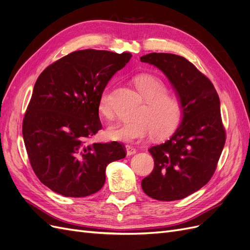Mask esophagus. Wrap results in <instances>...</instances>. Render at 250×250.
<instances>
[{
    "label": "esophagus",
    "instance_id": "1",
    "mask_svg": "<svg viewBox=\"0 0 250 250\" xmlns=\"http://www.w3.org/2000/svg\"><path fill=\"white\" fill-rule=\"evenodd\" d=\"M126 152H127V155H133V154L137 153V150H135V148H133L132 146L127 145L126 146Z\"/></svg>",
    "mask_w": 250,
    "mask_h": 250
}]
</instances>
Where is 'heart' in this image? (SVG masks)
I'll return each instance as SVG.
<instances>
[{"mask_svg": "<svg viewBox=\"0 0 250 250\" xmlns=\"http://www.w3.org/2000/svg\"><path fill=\"white\" fill-rule=\"evenodd\" d=\"M145 105L138 113V120L118 121L107 128V135L112 141L134 142L154 133L156 138L168 137L180 124L183 105L178 98L167 94L165 83L152 75H140L135 78ZM98 109L105 118L113 115L109 89H104L99 98Z\"/></svg>", "mask_w": 250, "mask_h": 250, "instance_id": "obj_1", "label": "heart"}]
</instances>
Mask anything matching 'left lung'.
Wrapping results in <instances>:
<instances>
[{"label": "left lung", "mask_w": 250, "mask_h": 250, "mask_svg": "<svg viewBox=\"0 0 250 250\" xmlns=\"http://www.w3.org/2000/svg\"><path fill=\"white\" fill-rule=\"evenodd\" d=\"M141 62L166 75L183 105V118L175 132L148 150L154 168L142 180V188L156 200L183 199L208 183L222 153L225 131L220 100L213 83L185 57L150 53Z\"/></svg>", "instance_id": "obj_1"}]
</instances>
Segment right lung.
Listing matches in <instances>:
<instances>
[{
    "mask_svg": "<svg viewBox=\"0 0 250 250\" xmlns=\"http://www.w3.org/2000/svg\"><path fill=\"white\" fill-rule=\"evenodd\" d=\"M131 54L81 50L60 58L37 78L22 121L30 164L42 183L65 197H85L105 183L111 162L126 156L118 142L87 144L102 128L98 103Z\"/></svg>",
    "mask_w": 250,
    "mask_h": 250,
    "instance_id": "obj_1",
    "label": "right lung"
}]
</instances>
